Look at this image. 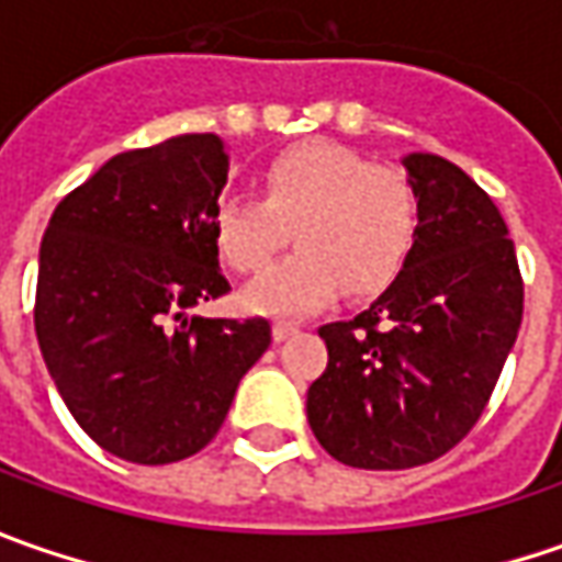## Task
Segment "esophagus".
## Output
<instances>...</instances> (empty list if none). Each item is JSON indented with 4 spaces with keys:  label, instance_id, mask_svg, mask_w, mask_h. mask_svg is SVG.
Listing matches in <instances>:
<instances>
[{
    "label": "esophagus",
    "instance_id": "esophagus-1",
    "mask_svg": "<svg viewBox=\"0 0 562 562\" xmlns=\"http://www.w3.org/2000/svg\"><path fill=\"white\" fill-rule=\"evenodd\" d=\"M293 335H300V328L291 325V322H274V325H271V337H274L278 344H281V340H291Z\"/></svg>",
    "mask_w": 562,
    "mask_h": 562
}]
</instances>
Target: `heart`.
I'll list each match as a JSON object with an SVG mask.
<instances>
[{"instance_id":"heart-1","label":"heart","mask_w":562,"mask_h":562,"mask_svg":"<svg viewBox=\"0 0 562 562\" xmlns=\"http://www.w3.org/2000/svg\"><path fill=\"white\" fill-rule=\"evenodd\" d=\"M262 200L227 193L212 215L215 247L227 266L256 271L288 244L296 252L249 281L240 300L259 315H310L340 288L378 293L397 278L419 209L397 168H381L331 140H306L262 165Z\"/></svg>"}]
</instances>
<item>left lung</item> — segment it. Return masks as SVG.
I'll return each mask as SVG.
<instances>
[{
	"label": "left lung",
	"mask_w": 562,
	"mask_h": 562,
	"mask_svg": "<svg viewBox=\"0 0 562 562\" xmlns=\"http://www.w3.org/2000/svg\"><path fill=\"white\" fill-rule=\"evenodd\" d=\"M403 168L413 252L366 313L318 328L328 366L306 394L318 443L353 469H413L463 441L522 325L516 249L491 196L431 153Z\"/></svg>",
	"instance_id": "obj_1"
}]
</instances>
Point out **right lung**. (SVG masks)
<instances>
[{"mask_svg":"<svg viewBox=\"0 0 562 562\" xmlns=\"http://www.w3.org/2000/svg\"><path fill=\"white\" fill-rule=\"evenodd\" d=\"M225 184V140L181 134L109 159L43 234L40 353L77 425L127 463L200 453L269 350L266 318H187L231 291L212 234Z\"/></svg>","mask_w":562,"mask_h":562,"instance_id":"obj_1","label":"right lung"}]
</instances>
